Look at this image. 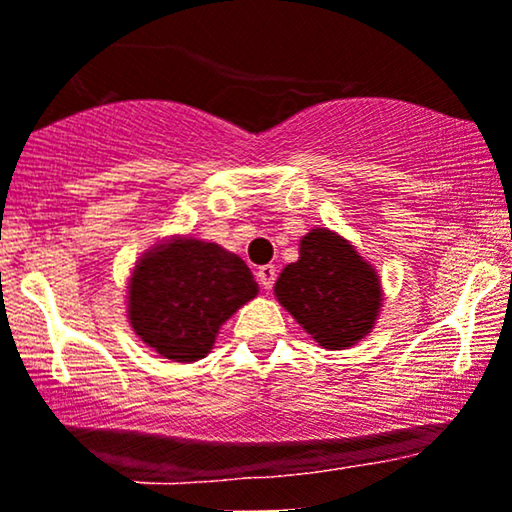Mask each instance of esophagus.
<instances>
[{"instance_id": "esophagus-1", "label": "esophagus", "mask_w": 512, "mask_h": 512, "mask_svg": "<svg viewBox=\"0 0 512 512\" xmlns=\"http://www.w3.org/2000/svg\"><path fill=\"white\" fill-rule=\"evenodd\" d=\"M274 281H276V267H274V264H262V267L257 269V283H260L264 290H271Z\"/></svg>"}]
</instances>
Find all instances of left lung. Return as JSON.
<instances>
[{
  "instance_id": "1",
  "label": "left lung",
  "mask_w": 512,
  "mask_h": 512,
  "mask_svg": "<svg viewBox=\"0 0 512 512\" xmlns=\"http://www.w3.org/2000/svg\"><path fill=\"white\" fill-rule=\"evenodd\" d=\"M276 297L325 349H346L372 330L381 306L374 269L342 236L311 229L299 260L276 281Z\"/></svg>"
}]
</instances>
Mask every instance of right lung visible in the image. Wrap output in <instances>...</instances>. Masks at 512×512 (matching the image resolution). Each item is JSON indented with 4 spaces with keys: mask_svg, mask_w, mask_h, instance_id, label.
I'll list each match as a JSON object with an SVG mask.
<instances>
[{
    "mask_svg": "<svg viewBox=\"0 0 512 512\" xmlns=\"http://www.w3.org/2000/svg\"><path fill=\"white\" fill-rule=\"evenodd\" d=\"M257 295L248 264L215 243L177 238L133 271L128 318L142 342L175 363L213 349L220 325Z\"/></svg>",
    "mask_w": 512,
    "mask_h": 512,
    "instance_id": "add662e5",
    "label": "right lung"
}]
</instances>
